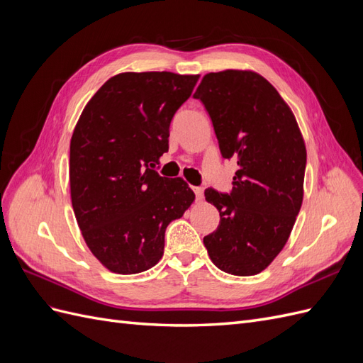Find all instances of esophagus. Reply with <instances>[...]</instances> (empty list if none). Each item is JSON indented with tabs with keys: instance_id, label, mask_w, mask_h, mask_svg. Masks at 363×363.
<instances>
[{
	"instance_id": "esophagus-1",
	"label": "esophagus",
	"mask_w": 363,
	"mask_h": 363,
	"mask_svg": "<svg viewBox=\"0 0 363 363\" xmlns=\"http://www.w3.org/2000/svg\"><path fill=\"white\" fill-rule=\"evenodd\" d=\"M192 191L195 194V199L196 200H203V189L201 188H196V186H194Z\"/></svg>"
}]
</instances>
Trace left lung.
Masks as SVG:
<instances>
[{"instance_id": "1", "label": "left lung", "mask_w": 363, "mask_h": 363, "mask_svg": "<svg viewBox=\"0 0 363 363\" xmlns=\"http://www.w3.org/2000/svg\"><path fill=\"white\" fill-rule=\"evenodd\" d=\"M194 98L211 116L221 156L238 162L232 191H204L219 225L203 242L221 271L255 276L281 251L300 212L304 140L289 106L256 72L206 74Z\"/></svg>"}]
</instances>
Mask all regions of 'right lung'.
<instances>
[{
  "instance_id": "obj_1",
  "label": "right lung",
  "mask_w": 363,
  "mask_h": 363,
  "mask_svg": "<svg viewBox=\"0 0 363 363\" xmlns=\"http://www.w3.org/2000/svg\"><path fill=\"white\" fill-rule=\"evenodd\" d=\"M200 75L124 72L86 104L71 138L69 184L77 223L92 255L116 274L147 271L163 256L164 230L195 195L160 177L169 124Z\"/></svg>"
}]
</instances>
